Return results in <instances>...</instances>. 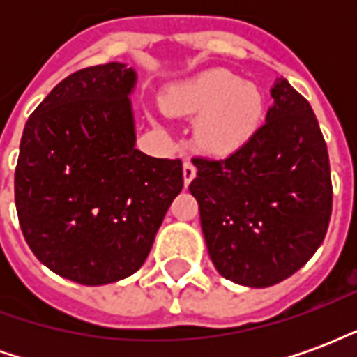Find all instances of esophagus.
Listing matches in <instances>:
<instances>
[{"label":"esophagus","instance_id":"34e87169","mask_svg":"<svg viewBox=\"0 0 357 357\" xmlns=\"http://www.w3.org/2000/svg\"><path fill=\"white\" fill-rule=\"evenodd\" d=\"M195 176H197V166L191 160H185L183 162V181H185V185H189L193 181Z\"/></svg>","mask_w":357,"mask_h":357}]
</instances>
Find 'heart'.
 Listing matches in <instances>:
<instances>
[{
  "label": "heart",
  "mask_w": 357,
  "mask_h": 357,
  "mask_svg": "<svg viewBox=\"0 0 357 357\" xmlns=\"http://www.w3.org/2000/svg\"><path fill=\"white\" fill-rule=\"evenodd\" d=\"M170 109L185 114H201L197 139L202 147L227 155L255 137L262 124L264 95L255 84L237 74L214 68L179 86L170 97Z\"/></svg>",
  "instance_id": "1"
}]
</instances>
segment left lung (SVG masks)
I'll use <instances>...</instances> for the list:
<instances>
[{
  "instance_id": "left-lung-1",
  "label": "left lung",
  "mask_w": 357,
  "mask_h": 357,
  "mask_svg": "<svg viewBox=\"0 0 357 357\" xmlns=\"http://www.w3.org/2000/svg\"><path fill=\"white\" fill-rule=\"evenodd\" d=\"M247 145L225 158L193 156L189 191L216 269L264 289L296 273L325 239L333 210L327 143L310 102L287 80Z\"/></svg>"
}]
</instances>
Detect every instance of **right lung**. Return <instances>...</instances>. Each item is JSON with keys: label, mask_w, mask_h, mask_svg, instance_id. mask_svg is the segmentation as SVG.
<instances>
[{"label": "right lung", "mask_w": 357, "mask_h": 357, "mask_svg": "<svg viewBox=\"0 0 357 357\" xmlns=\"http://www.w3.org/2000/svg\"><path fill=\"white\" fill-rule=\"evenodd\" d=\"M133 68H82L30 114L15 168L19 224L36 258L57 275L107 284L147 260L183 189L179 158L135 149Z\"/></svg>", "instance_id": "obj_1"}]
</instances>
